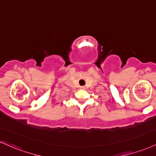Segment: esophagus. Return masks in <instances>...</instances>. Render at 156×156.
<instances>
[{"instance_id": "esophagus-1", "label": "esophagus", "mask_w": 156, "mask_h": 156, "mask_svg": "<svg viewBox=\"0 0 156 156\" xmlns=\"http://www.w3.org/2000/svg\"><path fill=\"white\" fill-rule=\"evenodd\" d=\"M80 89H81V90H85V89H86V87H80Z\"/></svg>"}]
</instances>
